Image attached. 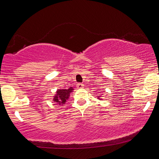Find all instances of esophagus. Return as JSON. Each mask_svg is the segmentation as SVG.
<instances>
[{
  "instance_id": "1",
  "label": "esophagus",
  "mask_w": 159,
  "mask_h": 159,
  "mask_svg": "<svg viewBox=\"0 0 159 159\" xmlns=\"http://www.w3.org/2000/svg\"><path fill=\"white\" fill-rule=\"evenodd\" d=\"M77 85V88H79V89H80V88H83V84H82V83H78V84L76 85Z\"/></svg>"
}]
</instances>
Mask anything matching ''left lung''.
I'll use <instances>...</instances> for the list:
<instances>
[{
    "mask_svg": "<svg viewBox=\"0 0 159 159\" xmlns=\"http://www.w3.org/2000/svg\"><path fill=\"white\" fill-rule=\"evenodd\" d=\"M98 98H99V97H98Z\"/></svg>",
    "mask_w": 159,
    "mask_h": 159,
    "instance_id": "obj_1",
    "label": "left lung"
}]
</instances>
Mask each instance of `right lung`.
<instances>
[{
	"label": "right lung",
	"instance_id": "1",
	"mask_svg": "<svg viewBox=\"0 0 159 159\" xmlns=\"http://www.w3.org/2000/svg\"><path fill=\"white\" fill-rule=\"evenodd\" d=\"M73 88H69V89H63V90H58L57 91V95L54 97L53 100L57 102L60 105L65 104L66 99H68L69 97V94L73 90Z\"/></svg>",
	"mask_w": 159,
	"mask_h": 159
}]
</instances>
